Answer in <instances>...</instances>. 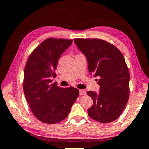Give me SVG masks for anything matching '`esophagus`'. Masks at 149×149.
I'll use <instances>...</instances> for the list:
<instances>
[{
    "instance_id": "obj_1",
    "label": "esophagus",
    "mask_w": 149,
    "mask_h": 149,
    "mask_svg": "<svg viewBox=\"0 0 149 149\" xmlns=\"http://www.w3.org/2000/svg\"><path fill=\"white\" fill-rule=\"evenodd\" d=\"M79 94L81 95H85L86 94V91L85 90H83V89H80L79 90Z\"/></svg>"
}]
</instances>
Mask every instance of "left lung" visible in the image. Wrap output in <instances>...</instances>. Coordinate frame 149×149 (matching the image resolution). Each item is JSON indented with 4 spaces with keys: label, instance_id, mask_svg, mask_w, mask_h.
<instances>
[{
    "label": "left lung",
    "instance_id": "1",
    "mask_svg": "<svg viewBox=\"0 0 149 149\" xmlns=\"http://www.w3.org/2000/svg\"><path fill=\"white\" fill-rule=\"evenodd\" d=\"M74 41L86 57L89 74L100 78L99 92H87L93 100L87 113L100 123L115 121L129 99L130 73L123 54L113 45L102 39L76 38Z\"/></svg>",
    "mask_w": 149,
    "mask_h": 149
}]
</instances>
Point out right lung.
Instances as JSON below:
<instances>
[{"label": "right lung", "instance_id": "add662e5", "mask_svg": "<svg viewBox=\"0 0 149 149\" xmlns=\"http://www.w3.org/2000/svg\"><path fill=\"white\" fill-rule=\"evenodd\" d=\"M72 40L49 38L30 55L24 69L23 89L26 100L35 117L45 123L54 124L66 119L79 97L74 87H58L52 83L62 54Z\"/></svg>", "mask_w": 149, "mask_h": 149}]
</instances>
